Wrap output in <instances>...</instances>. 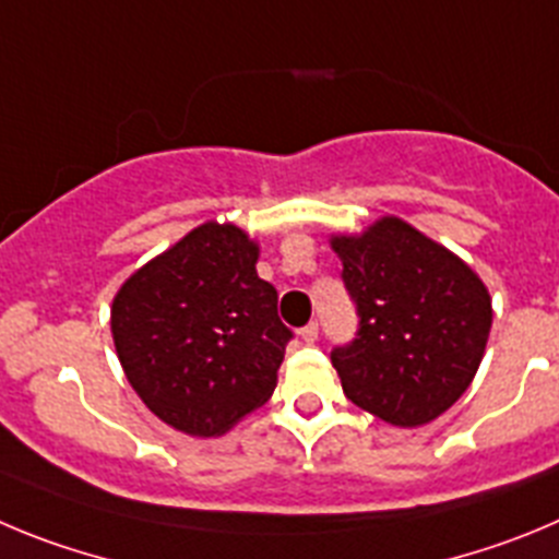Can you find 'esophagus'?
I'll list each match as a JSON object with an SVG mask.
<instances>
[{"label": "esophagus", "instance_id": "obj_1", "mask_svg": "<svg viewBox=\"0 0 559 559\" xmlns=\"http://www.w3.org/2000/svg\"><path fill=\"white\" fill-rule=\"evenodd\" d=\"M300 336H304V342H309V345H314L317 336H320V325H317V323L304 325V329H300Z\"/></svg>", "mask_w": 559, "mask_h": 559}]
</instances>
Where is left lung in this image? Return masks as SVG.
<instances>
[{
  "label": "left lung",
  "instance_id": "left-lung-1",
  "mask_svg": "<svg viewBox=\"0 0 559 559\" xmlns=\"http://www.w3.org/2000/svg\"><path fill=\"white\" fill-rule=\"evenodd\" d=\"M359 329L331 350L342 392L392 426H424L471 386L490 336L487 286L399 217L334 236Z\"/></svg>",
  "mask_w": 559,
  "mask_h": 559
}]
</instances>
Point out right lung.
Returning <instances> with one entry per match:
<instances>
[{
  "mask_svg": "<svg viewBox=\"0 0 559 559\" xmlns=\"http://www.w3.org/2000/svg\"><path fill=\"white\" fill-rule=\"evenodd\" d=\"M255 261L242 228L205 223L135 270L110 306L130 386L183 435H225L273 395L292 331Z\"/></svg>",
  "mask_w": 559,
  "mask_h": 559,
  "instance_id": "right-lung-1",
  "label": "right lung"
}]
</instances>
